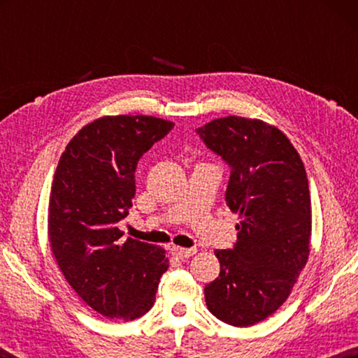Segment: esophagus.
<instances>
[{
	"label": "esophagus",
	"mask_w": 358,
	"mask_h": 358,
	"mask_svg": "<svg viewBox=\"0 0 358 358\" xmlns=\"http://www.w3.org/2000/svg\"><path fill=\"white\" fill-rule=\"evenodd\" d=\"M171 252H172V256H175L177 259H187V257L194 256V254L197 252V250H196V248H189V250H185V248L173 246Z\"/></svg>",
	"instance_id": "obj_1"
}]
</instances>
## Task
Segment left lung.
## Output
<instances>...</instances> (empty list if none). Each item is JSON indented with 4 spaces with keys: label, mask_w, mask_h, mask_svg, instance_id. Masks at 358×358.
Listing matches in <instances>:
<instances>
[{
    "label": "left lung",
    "mask_w": 358,
    "mask_h": 358,
    "mask_svg": "<svg viewBox=\"0 0 358 358\" xmlns=\"http://www.w3.org/2000/svg\"><path fill=\"white\" fill-rule=\"evenodd\" d=\"M196 134L229 166L226 202L240 217L232 250L215 251L221 271L205 301L222 322L254 325L286 301L310 256L305 166L289 138L260 120L217 118Z\"/></svg>",
    "instance_id": "8db88e82"
}]
</instances>
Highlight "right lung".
<instances>
[{
  "label": "right lung",
  "mask_w": 358,
  "mask_h": 358,
  "mask_svg": "<svg viewBox=\"0 0 358 358\" xmlns=\"http://www.w3.org/2000/svg\"><path fill=\"white\" fill-rule=\"evenodd\" d=\"M173 123L118 115L78 131L59 157L48 205V238L66 281L96 313L132 320L155 303L169 268L164 250L128 238L117 224L136 196L137 162Z\"/></svg>",
  "instance_id": "1"
}]
</instances>
